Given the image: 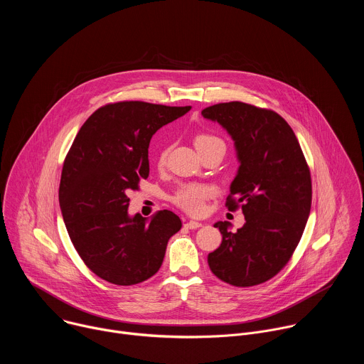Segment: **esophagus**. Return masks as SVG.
<instances>
[{
  "label": "esophagus",
  "mask_w": 364,
  "mask_h": 364,
  "mask_svg": "<svg viewBox=\"0 0 364 364\" xmlns=\"http://www.w3.org/2000/svg\"><path fill=\"white\" fill-rule=\"evenodd\" d=\"M184 226H186L187 229H198V228H201L203 225H201L200 222H196V220H190V222H187Z\"/></svg>",
  "instance_id": "esophagus-1"
}]
</instances>
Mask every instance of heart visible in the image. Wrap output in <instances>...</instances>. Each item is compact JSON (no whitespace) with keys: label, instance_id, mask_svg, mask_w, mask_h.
Returning <instances> with one entry per match:
<instances>
[{"label":"heart","instance_id":"heart-1","mask_svg":"<svg viewBox=\"0 0 364 364\" xmlns=\"http://www.w3.org/2000/svg\"><path fill=\"white\" fill-rule=\"evenodd\" d=\"M194 145L197 151H203L210 146H223L225 142L212 134H200L194 138ZM167 157V151H163L160 160L164 161ZM215 194V188L209 184H198V183H188L181 186L173 196V201L190 215H200L204 210L205 200L210 198Z\"/></svg>","mask_w":364,"mask_h":364}]
</instances>
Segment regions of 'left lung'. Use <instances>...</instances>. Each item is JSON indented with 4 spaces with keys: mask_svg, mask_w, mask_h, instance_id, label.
Instances as JSON below:
<instances>
[{
    "mask_svg": "<svg viewBox=\"0 0 364 364\" xmlns=\"http://www.w3.org/2000/svg\"><path fill=\"white\" fill-rule=\"evenodd\" d=\"M201 115L235 141L240 166L226 207H240L246 220L235 233L228 222L215 225L223 239L207 262L233 287L267 282L288 264L309 216L313 187L302 149L288 122L271 109L226 102Z\"/></svg>",
    "mask_w": 364,
    "mask_h": 364,
    "instance_id": "1",
    "label": "left lung"
}]
</instances>
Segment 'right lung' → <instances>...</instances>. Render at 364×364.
I'll use <instances>...</instances> for the list:
<instances>
[{"label":"right lung","mask_w":364,"mask_h":364,"mask_svg":"<svg viewBox=\"0 0 364 364\" xmlns=\"http://www.w3.org/2000/svg\"><path fill=\"white\" fill-rule=\"evenodd\" d=\"M191 107L141 100L108 103L79 129L62 170L59 201L85 265L115 285H135L161 268L168 239L181 229L170 210L151 220L128 215L131 190L148 177V146L161 127Z\"/></svg>","instance_id":"right-lung-1"}]
</instances>
